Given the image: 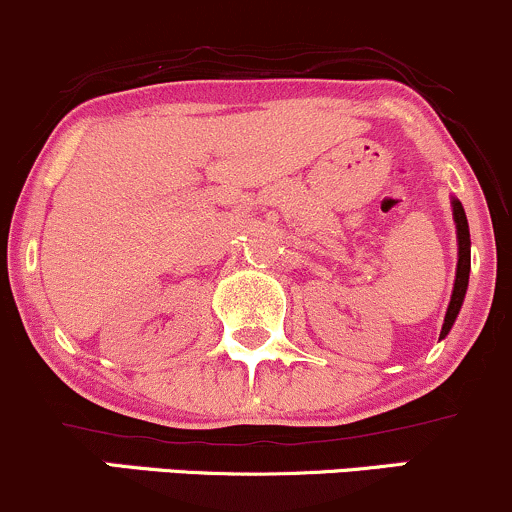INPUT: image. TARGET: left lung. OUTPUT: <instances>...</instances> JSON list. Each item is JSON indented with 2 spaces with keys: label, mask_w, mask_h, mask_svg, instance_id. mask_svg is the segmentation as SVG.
<instances>
[{
  "label": "left lung",
  "mask_w": 512,
  "mask_h": 512,
  "mask_svg": "<svg viewBox=\"0 0 512 512\" xmlns=\"http://www.w3.org/2000/svg\"><path fill=\"white\" fill-rule=\"evenodd\" d=\"M454 209V223H457V240H459V262H457V279H454V291H452V301H449L447 316H445V325H442L440 338H445L452 328L454 318H457L459 308H462L464 294H466V284H469V269H471V240H469V223H466V213L462 209L457 199L452 201Z\"/></svg>",
  "instance_id": "left-lung-1"
}]
</instances>
